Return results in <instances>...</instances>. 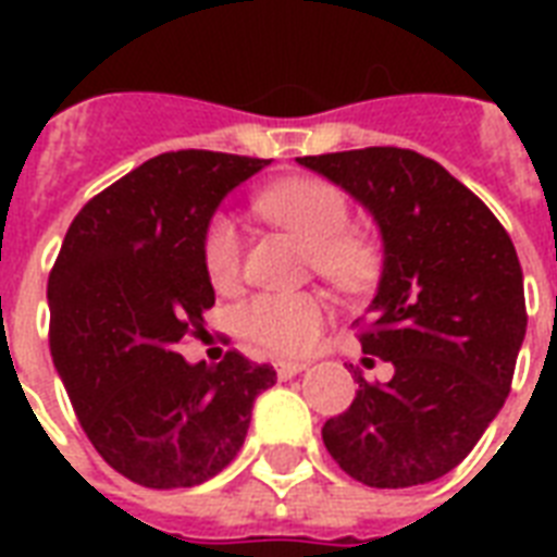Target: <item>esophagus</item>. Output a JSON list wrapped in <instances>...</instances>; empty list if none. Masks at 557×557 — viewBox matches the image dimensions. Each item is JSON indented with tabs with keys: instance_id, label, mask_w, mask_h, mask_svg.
Listing matches in <instances>:
<instances>
[{
	"instance_id": "34e87169",
	"label": "esophagus",
	"mask_w": 557,
	"mask_h": 557,
	"mask_svg": "<svg viewBox=\"0 0 557 557\" xmlns=\"http://www.w3.org/2000/svg\"><path fill=\"white\" fill-rule=\"evenodd\" d=\"M304 370H306V364H300V361H280L277 364L280 379H295V375H300Z\"/></svg>"
}]
</instances>
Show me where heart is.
Masks as SVG:
<instances>
[{
    "label": "heart",
    "instance_id": "1",
    "mask_svg": "<svg viewBox=\"0 0 557 557\" xmlns=\"http://www.w3.org/2000/svg\"><path fill=\"white\" fill-rule=\"evenodd\" d=\"M257 208L274 225L304 239L312 265L341 292L372 286L381 271V251L370 236L349 227L347 196L321 178H286L257 196ZM201 262L219 292L243 277V234L234 216L216 213L201 236ZM330 321L321 295H257L239 309V332L269 356H300L314 347Z\"/></svg>",
    "mask_w": 557,
    "mask_h": 557
}]
</instances>
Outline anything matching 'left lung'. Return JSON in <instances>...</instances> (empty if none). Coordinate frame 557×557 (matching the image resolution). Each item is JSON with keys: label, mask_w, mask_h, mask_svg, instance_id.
Instances as JSON below:
<instances>
[{"label": "left lung", "mask_w": 557, "mask_h": 557, "mask_svg": "<svg viewBox=\"0 0 557 557\" xmlns=\"http://www.w3.org/2000/svg\"><path fill=\"white\" fill-rule=\"evenodd\" d=\"M297 161L356 196L384 239V271L358 341L396 372L387 384L356 372V398L323 424V445L370 488L440 480L471 454L511 389L527 335L511 236L483 199L413 150Z\"/></svg>", "instance_id": "left-lung-1"}]
</instances>
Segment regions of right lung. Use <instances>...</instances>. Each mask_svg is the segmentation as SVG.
<instances>
[{"instance_id":"1","label":"right lung","mask_w":557,"mask_h":557,"mask_svg":"<svg viewBox=\"0 0 557 557\" xmlns=\"http://www.w3.org/2000/svg\"><path fill=\"white\" fill-rule=\"evenodd\" d=\"M269 159L161 152L83 205L48 277V344L81 428L117 474L190 488L243 448L269 364L225 352L187 364L213 286L201 236L219 201Z\"/></svg>"}]
</instances>
